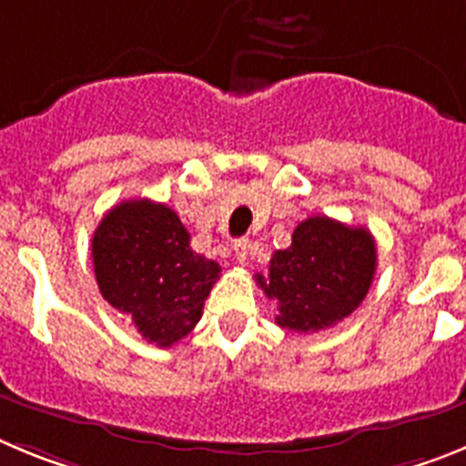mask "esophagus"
<instances>
[{
  "label": "esophagus",
  "mask_w": 466,
  "mask_h": 466,
  "mask_svg": "<svg viewBox=\"0 0 466 466\" xmlns=\"http://www.w3.org/2000/svg\"><path fill=\"white\" fill-rule=\"evenodd\" d=\"M233 249H236L238 263H242V266H245V263L249 261V249H252L249 240H236L233 242Z\"/></svg>",
  "instance_id": "esophagus-1"
}]
</instances>
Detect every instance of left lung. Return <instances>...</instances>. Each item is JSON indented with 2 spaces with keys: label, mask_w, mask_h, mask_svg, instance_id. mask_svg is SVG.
Masks as SVG:
<instances>
[{
  "label": "left lung",
  "mask_w": 466,
  "mask_h": 466,
  "mask_svg": "<svg viewBox=\"0 0 466 466\" xmlns=\"http://www.w3.org/2000/svg\"><path fill=\"white\" fill-rule=\"evenodd\" d=\"M376 266V240L369 230L308 217L296 226L291 245L273 254L268 275H257V284L278 300L279 327L308 333L355 312L369 294Z\"/></svg>",
  "instance_id": "left-lung-1"
}]
</instances>
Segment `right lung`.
<instances>
[{"label": "right lung", "instance_id": "1", "mask_svg": "<svg viewBox=\"0 0 466 466\" xmlns=\"http://www.w3.org/2000/svg\"><path fill=\"white\" fill-rule=\"evenodd\" d=\"M188 240L179 217L149 198L114 205L93 233L100 294L158 348L193 331L221 275L219 263L193 252Z\"/></svg>", "mask_w": 466, "mask_h": 466}]
</instances>
